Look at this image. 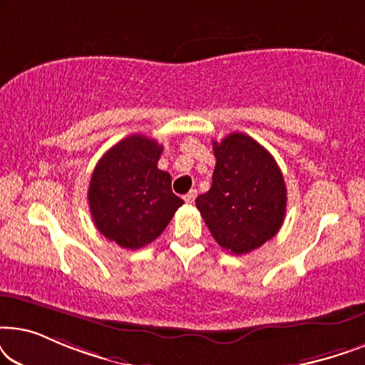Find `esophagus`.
Instances as JSON below:
<instances>
[{"mask_svg":"<svg viewBox=\"0 0 365 365\" xmlns=\"http://www.w3.org/2000/svg\"><path fill=\"white\" fill-rule=\"evenodd\" d=\"M196 196H197L196 189H191V191H189L187 194H184V201H186L187 204H192L194 199H196Z\"/></svg>","mask_w":365,"mask_h":365,"instance_id":"1","label":"esophagus"}]
</instances>
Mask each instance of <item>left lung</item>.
<instances>
[{
	"label": "left lung",
	"instance_id": "obj_1",
	"mask_svg": "<svg viewBox=\"0 0 365 365\" xmlns=\"http://www.w3.org/2000/svg\"><path fill=\"white\" fill-rule=\"evenodd\" d=\"M212 186L196 207L212 237L227 252L247 254L281 229L287 189L276 159L251 136L232 133L212 143Z\"/></svg>",
	"mask_w": 365,
	"mask_h": 365
}]
</instances>
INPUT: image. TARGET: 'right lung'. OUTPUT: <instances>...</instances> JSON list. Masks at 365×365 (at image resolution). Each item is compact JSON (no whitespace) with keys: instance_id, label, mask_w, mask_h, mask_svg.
<instances>
[{"instance_id":"obj_1","label":"right lung","mask_w":365,"mask_h":365,"mask_svg":"<svg viewBox=\"0 0 365 365\" xmlns=\"http://www.w3.org/2000/svg\"><path fill=\"white\" fill-rule=\"evenodd\" d=\"M163 146L141 134L119 141L99 159L88 189L98 231L124 249H141L161 236L184 201L158 168Z\"/></svg>"}]
</instances>
